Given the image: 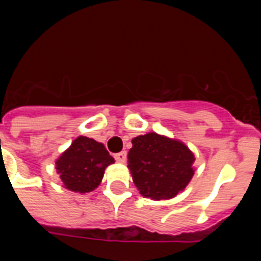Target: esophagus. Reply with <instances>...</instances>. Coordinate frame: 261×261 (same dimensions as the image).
I'll list each match as a JSON object with an SVG mask.
<instances>
[{
    "label": "esophagus",
    "instance_id": "esophagus-1",
    "mask_svg": "<svg viewBox=\"0 0 261 261\" xmlns=\"http://www.w3.org/2000/svg\"><path fill=\"white\" fill-rule=\"evenodd\" d=\"M114 158H116L117 162H119V164H125L126 162V158H127V153L123 150V152H119L117 153V154H114Z\"/></svg>",
    "mask_w": 261,
    "mask_h": 261
}]
</instances>
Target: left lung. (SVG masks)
Returning <instances> with one entry per match:
<instances>
[{
	"instance_id": "8db88e82",
	"label": "left lung",
	"mask_w": 261,
	"mask_h": 261,
	"mask_svg": "<svg viewBox=\"0 0 261 261\" xmlns=\"http://www.w3.org/2000/svg\"><path fill=\"white\" fill-rule=\"evenodd\" d=\"M128 170L139 193L145 198L170 199L182 192L194 175V154L177 139L157 133L131 140Z\"/></svg>"
}]
</instances>
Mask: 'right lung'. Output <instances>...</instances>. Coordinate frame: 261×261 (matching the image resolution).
<instances>
[{
  "instance_id": "1",
  "label": "right lung",
  "mask_w": 261,
  "mask_h": 261,
  "mask_svg": "<svg viewBox=\"0 0 261 261\" xmlns=\"http://www.w3.org/2000/svg\"><path fill=\"white\" fill-rule=\"evenodd\" d=\"M114 158L103 143L79 136L55 161V169L64 188L75 193H89L99 187L104 171Z\"/></svg>"
}]
</instances>
